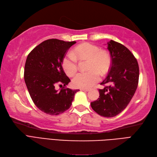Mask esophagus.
Listing matches in <instances>:
<instances>
[{"label":"esophagus","mask_w":157,"mask_h":157,"mask_svg":"<svg viewBox=\"0 0 157 157\" xmlns=\"http://www.w3.org/2000/svg\"><path fill=\"white\" fill-rule=\"evenodd\" d=\"M81 90H82V91L87 92V91H89V89H81Z\"/></svg>","instance_id":"34e87169"}]
</instances>
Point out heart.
Masks as SVG:
<instances>
[{
  "label": "heart",
  "instance_id": "heart-1",
  "mask_svg": "<svg viewBox=\"0 0 157 157\" xmlns=\"http://www.w3.org/2000/svg\"><path fill=\"white\" fill-rule=\"evenodd\" d=\"M72 54H67L62 60V67L68 76H72L77 71V60L88 59L89 72H80L72 80L75 87L89 89L99 81L101 75H105L109 68L111 59L109 52L100 50L99 46L86 42L78 45L73 50Z\"/></svg>",
  "mask_w": 157,
  "mask_h": 157
}]
</instances>
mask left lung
I'll return each instance as SVG.
<instances>
[{"label":"left lung","instance_id":"1","mask_svg":"<svg viewBox=\"0 0 157 157\" xmlns=\"http://www.w3.org/2000/svg\"><path fill=\"white\" fill-rule=\"evenodd\" d=\"M107 46L111 64L101 85H108L99 89V97L90 106L100 116L112 117L126 109L133 97L138 84L139 67L134 56L124 45L111 40Z\"/></svg>","mask_w":157,"mask_h":157}]
</instances>
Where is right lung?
<instances>
[{"label":"right lung","mask_w":157,"mask_h":157,"mask_svg":"<svg viewBox=\"0 0 157 157\" xmlns=\"http://www.w3.org/2000/svg\"><path fill=\"white\" fill-rule=\"evenodd\" d=\"M76 41L50 39L41 42L27 56L24 79L31 99L38 109L51 116L68 109L79 89L56 90L57 85H67L71 80L65 74L62 60Z\"/></svg>","instance_id":"right-lung-1"}]
</instances>
